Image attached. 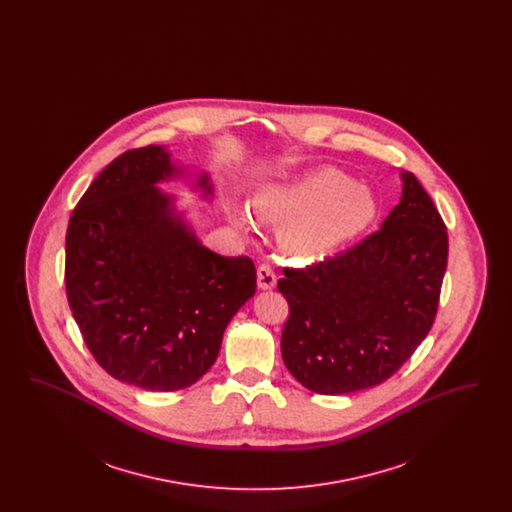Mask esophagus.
Wrapping results in <instances>:
<instances>
[{
    "label": "esophagus",
    "instance_id": "34e87169",
    "mask_svg": "<svg viewBox=\"0 0 512 512\" xmlns=\"http://www.w3.org/2000/svg\"><path fill=\"white\" fill-rule=\"evenodd\" d=\"M257 284L261 290H272L276 286V274L268 265H259L257 268Z\"/></svg>",
    "mask_w": 512,
    "mask_h": 512
}]
</instances>
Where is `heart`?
I'll use <instances>...</instances> for the list:
<instances>
[{
	"mask_svg": "<svg viewBox=\"0 0 512 512\" xmlns=\"http://www.w3.org/2000/svg\"><path fill=\"white\" fill-rule=\"evenodd\" d=\"M253 217L282 224L280 242L299 259H317L361 232L374 217V199L336 169H317L282 184L261 188L251 201ZM242 230L249 217L232 209Z\"/></svg>",
	"mask_w": 512,
	"mask_h": 512,
	"instance_id": "obj_1",
	"label": "heart"
}]
</instances>
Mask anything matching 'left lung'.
<instances>
[{"label":"left lung","mask_w":512,"mask_h":512,"mask_svg":"<svg viewBox=\"0 0 512 512\" xmlns=\"http://www.w3.org/2000/svg\"><path fill=\"white\" fill-rule=\"evenodd\" d=\"M382 228L347 251L284 268L282 359L307 390L341 395L393 376L428 336L447 267V230L413 172Z\"/></svg>","instance_id":"8db88e82"}]
</instances>
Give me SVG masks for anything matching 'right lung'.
<instances>
[{
    "label": "right lung",
    "instance_id": "obj_1",
    "mask_svg": "<svg viewBox=\"0 0 512 512\" xmlns=\"http://www.w3.org/2000/svg\"><path fill=\"white\" fill-rule=\"evenodd\" d=\"M178 174L163 146L128 149L74 207L65 286L80 334L113 378L151 391L195 384L257 288L249 257H222L195 238L155 184ZM199 188L213 194L207 174Z\"/></svg>",
    "mask_w": 512,
    "mask_h": 512
}]
</instances>
